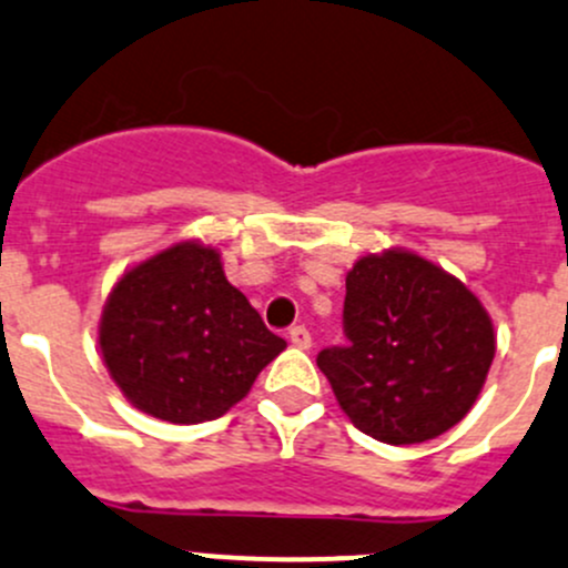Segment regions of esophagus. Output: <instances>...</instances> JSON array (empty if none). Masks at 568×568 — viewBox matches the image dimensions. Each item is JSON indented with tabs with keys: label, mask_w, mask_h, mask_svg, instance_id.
Wrapping results in <instances>:
<instances>
[{
	"label": "esophagus",
	"mask_w": 568,
	"mask_h": 568,
	"mask_svg": "<svg viewBox=\"0 0 568 568\" xmlns=\"http://www.w3.org/2000/svg\"><path fill=\"white\" fill-rule=\"evenodd\" d=\"M288 337H291V343H294L296 348H311L313 346V337H311V332L305 329V326H294V329L288 332Z\"/></svg>",
	"instance_id": "obj_1"
}]
</instances>
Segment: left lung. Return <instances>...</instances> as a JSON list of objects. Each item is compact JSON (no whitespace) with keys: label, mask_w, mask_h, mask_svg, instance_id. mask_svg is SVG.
<instances>
[{"label":"left lung","mask_w":568,"mask_h":568,"mask_svg":"<svg viewBox=\"0 0 568 568\" xmlns=\"http://www.w3.org/2000/svg\"><path fill=\"white\" fill-rule=\"evenodd\" d=\"M348 346L318 354L337 404L387 445L439 437L473 409L495 359V324L456 274L404 247L346 274Z\"/></svg>","instance_id":"1"}]
</instances>
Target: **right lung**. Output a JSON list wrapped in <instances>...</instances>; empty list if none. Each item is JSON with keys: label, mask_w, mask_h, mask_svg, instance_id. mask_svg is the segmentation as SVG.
<instances>
[{"label": "right lung", "mask_w": 568, "mask_h": 568, "mask_svg": "<svg viewBox=\"0 0 568 568\" xmlns=\"http://www.w3.org/2000/svg\"><path fill=\"white\" fill-rule=\"evenodd\" d=\"M285 346L200 239L125 268L99 321L101 359L125 400L178 426L225 415Z\"/></svg>", "instance_id": "right-lung-1"}]
</instances>
